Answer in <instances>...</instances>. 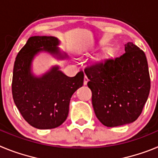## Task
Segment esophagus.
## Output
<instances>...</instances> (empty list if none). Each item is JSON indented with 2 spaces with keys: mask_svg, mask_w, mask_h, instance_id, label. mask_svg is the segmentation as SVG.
Wrapping results in <instances>:
<instances>
[{
  "mask_svg": "<svg viewBox=\"0 0 158 158\" xmlns=\"http://www.w3.org/2000/svg\"><path fill=\"white\" fill-rule=\"evenodd\" d=\"M88 81H89V78L87 77V76H85V78H84V85H87Z\"/></svg>",
  "mask_w": 158,
  "mask_h": 158,
  "instance_id": "esophagus-1",
  "label": "esophagus"
}]
</instances>
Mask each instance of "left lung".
I'll return each instance as SVG.
<instances>
[{
  "label": "left lung",
  "mask_w": 158,
  "mask_h": 158,
  "mask_svg": "<svg viewBox=\"0 0 158 158\" xmlns=\"http://www.w3.org/2000/svg\"><path fill=\"white\" fill-rule=\"evenodd\" d=\"M89 79L95 114L104 126H122L139 118L150 90V77L145 53L133 43L125 52L85 69Z\"/></svg>",
  "instance_id": "obj_1"
}]
</instances>
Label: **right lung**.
Wrapping results in <instances>:
<instances>
[{
    "mask_svg": "<svg viewBox=\"0 0 158 158\" xmlns=\"http://www.w3.org/2000/svg\"><path fill=\"white\" fill-rule=\"evenodd\" d=\"M58 43V39L53 36H32L19 51L14 63L13 100L23 118L38 129H52L62 125L68 116L71 96L84 83L82 70L69 77L58 66L53 67L41 77L31 74L32 59L40 51H48L59 58L66 57L56 47Z\"/></svg>",
    "mask_w": 158,
    "mask_h": 158,
    "instance_id": "obj_1",
    "label": "right lung"
}]
</instances>
